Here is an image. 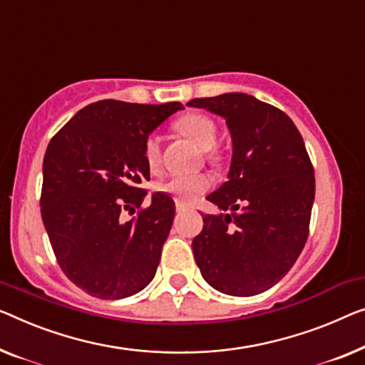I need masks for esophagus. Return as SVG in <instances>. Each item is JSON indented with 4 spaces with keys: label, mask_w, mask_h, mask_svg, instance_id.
<instances>
[{
    "label": "esophagus",
    "mask_w": 365,
    "mask_h": 365,
    "mask_svg": "<svg viewBox=\"0 0 365 365\" xmlns=\"http://www.w3.org/2000/svg\"><path fill=\"white\" fill-rule=\"evenodd\" d=\"M188 208L182 203H177V213H183V211H187Z\"/></svg>",
    "instance_id": "esophagus-1"
}]
</instances>
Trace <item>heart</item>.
<instances>
[{"mask_svg":"<svg viewBox=\"0 0 365 365\" xmlns=\"http://www.w3.org/2000/svg\"><path fill=\"white\" fill-rule=\"evenodd\" d=\"M173 129L183 134L185 138L193 140L201 150H205V157L208 162H220L221 155L215 149L217 139V126L210 116L203 113H187L173 123ZM144 159L148 162L150 170H155L160 165V140L157 135H149L144 143ZM211 187L210 177L206 175H175L167 180L157 183V190L162 193L172 195L178 203H192L200 195L208 192Z\"/></svg>","mask_w":365,"mask_h":365,"instance_id":"obj_1","label":"heart"}]
</instances>
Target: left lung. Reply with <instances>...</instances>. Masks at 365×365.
Wrapping results in <instances>:
<instances>
[{
    "label": "left lung",
    "mask_w": 365,
    "mask_h": 365,
    "mask_svg": "<svg viewBox=\"0 0 365 365\" xmlns=\"http://www.w3.org/2000/svg\"><path fill=\"white\" fill-rule=\"evenodd\" d=\"M226 119L232 139L227 182L206 197L222 211L201 215L192 247L201 275L217 292L252 297L293 267L308 237L314 170L302 134L279 108L246 93L187 103Z\"/></svg>",
    "instance_id": "8db88e82"
}]
</instances>
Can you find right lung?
<instances>
[{
  "mask_svg": "<svg viewBox=\"0 0 365 365\" xmlns=\"http://www.w3.org/2000/svg\"><path fill=\"white\" fill-rule=\"evenodd\" d=\"M182 108L101 100L80 110L47 145L43 226L63 274L91 297L119 300L154 279L175 203L157 192L140 208L148 192L139 185L150 177L144 143ZM124 209L136 216L126 222Z\"/></svg>",
  "mask_w": 365,
  "mask_h": 365,
  "instance_id": "1",
  "label": "right lung"
}]
</instances>
